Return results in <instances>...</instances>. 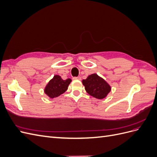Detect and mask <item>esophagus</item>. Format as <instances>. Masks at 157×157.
I'll return each instance as SVG.
<instances>
[{
	"mask_svg": "<svg viewBox=\"0 0 157 157\" xmlns=\"http://www.w3.org/2000/svg\"><path fill=\"white\" fill-rule=\"evenodd\" d=\"M73 80H81V77H73Z\"/></svg>",
	"mask_w": 157,
	"mask_h": 157,
	"instance_id": "1",
	"label": "esophagus"
}]
</instances>
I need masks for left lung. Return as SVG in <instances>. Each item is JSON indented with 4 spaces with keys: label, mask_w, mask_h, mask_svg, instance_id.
<instances>
[{
    "label": "left lung",
    "mask_w": 157,
    "mask_h": 157,
    "mask_svg": "<svg viewBox=\"0 0 157 157\" xmlns=\"http://www.w3.org/2000/svg\"><path fill=\"white\" fill-rule=\"evenodd\" d=\"M82 82L86 92L97 99L105 98L111 90L110 85L96 73L89 75Z\"/></svg>",
    "instance_id": "1"
}]
</instances>
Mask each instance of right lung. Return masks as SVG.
<instances>
[{
	"label": "right lung",
	"instance_id": "1",
	"mask_svg": "<svg viewBox=\"0 0 157 157\" xmlns=\"http://www.w3.org/2000/svg\"><path fill=\"white\" fill-rule=\"evenodd\" d=\"M71 82V78L63 80L60 76L54 75L46 86L44 93L50 98L58 97L67 91Z\"/></svg>",
	"mask_w": 157,
	"mask_h": 157
}]
</instances>
